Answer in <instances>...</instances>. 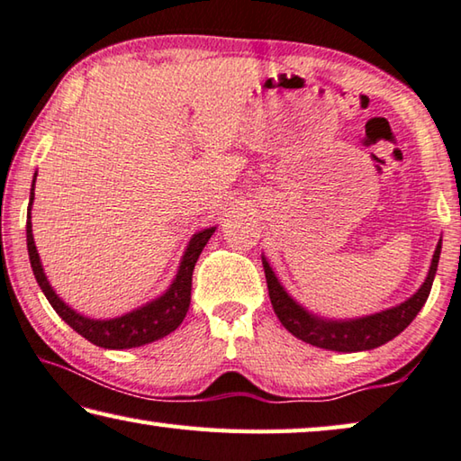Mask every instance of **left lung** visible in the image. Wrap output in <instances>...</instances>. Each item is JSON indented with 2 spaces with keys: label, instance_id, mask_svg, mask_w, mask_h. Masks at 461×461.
Masks as SVG:
<instances>
[{
  "label": "left lung",
  "instance_id": "1",
  "mask_svg": "<svg viewBox=\"0 0 461 461\" xmlns=\"http://www.w3.org/2000/svg\"><path fill=\"white\" fill-rule=\"evenodd\" d=\"M441 254V242L437 244V250L433 254V262H430L429 275L422 287L416 294L406 299L404 303L396 305V308L374 313V316L348 320V322H334V320H322L318 316L305 312L302 305H297L294 299L287 295V291L281 287L279 279H276L273 268L268 262L262 258V267H265L267 287L270 295V303L276 318L287 330L297 336L299 340L310 342L313 347L328 348V350H340V353H355V350H369L375 347H382L385 342L398 336L404 328L412 322L416 313L425 305L427 297L433 287V279L437 273V265H439Z\"/></svg>",
  "mask_w": 461,
  "mask_h": 461
}]
</instances>
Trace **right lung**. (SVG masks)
<instances>
[{
  "label": "right lung",
  "instance_id": "right-lung-1",
  "mask_svg": "<svg viewBox=\"0 0 461 461\" xmlns=\"http://www.w3.org/2000/svg\"><path fill=\"white\" fill-rule=\"evenodd\" d=\"M34 180H32V193H31V203H28V219H26L28 257H31V267L36 276V283L41 285L42 294L47 295L49 303L53 305V310L59 313L65 322H68L77 334H82L86 340H90L92 345L102 347V348H116V350L148 345V342L164 339L166 334L176 330L186 316L188 305H191L194 265L201 257L204 244L209 242L211 236H213L215 228L194 233L191 244L186 248L185 257H182L176 279H174L170 289H167L162 297H158L156 302L143 305V308H139L131 313H125V316L121 318L92 320V318L82 316V313L73 312L69 305H65L59 299V295L53 291V287L49 285L45 273H42V265L34 246L32 223H31V204L34 201Z\"/></svg>",
  "mask_w": 461,
  "mask_h": 461
}]
</instances>
